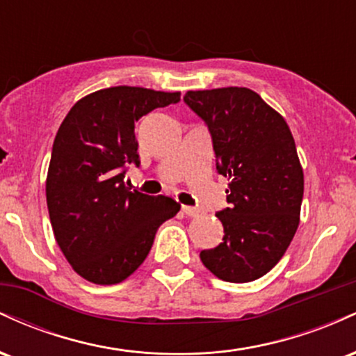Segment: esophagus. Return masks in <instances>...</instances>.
I'll list each match as a JSON object with an SVG mask.
<instances>
[{
	"instance_id": "1",
	"label": "esophagus",
	"mask_w": 356,
	"mask_h": 356,
	"mask_svg": "<svg viewBox=\"0 0 356 356\" xmlns=\"http://www.w3.org/2000/svg\"><path fill=\"white\" fill-rule=\"evenodd\" d=\"M182 211L184 214L191 216V218H195V216H199V212H201V209H197V207H191V206H182Z\"/></svg>"
}]
</instances>
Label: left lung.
Returning <instances> with one entry per match:
<instances>
[{"label": "left lung", "instance_id": "obj_1", "mask_svg": "<svg viewBox=\"0 0 356 356\" xmlns=\"http://www.w3.org/2000/svg\"><path fill=\"white\" fill-rule=\"evenodd\" d=\"M184 102L209 127L216 169L229 181V207L216 214L222 243L201 261L222 281H254L276 266L300 224L305 175L295 138L246 87L191 90Z\"/></svg>", "mask_w": 356, "mask_h": 356}]
</instances>
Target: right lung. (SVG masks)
Segmentation results:
<instances>
[{
    "label": "right lung",
    "mask_w": 356,
    "mask_h": 356,
    "mask_svg": "<svg viewBox=\"0 0 356 356\" xmlns=\"http://www.w3.org/2000/svg\"><path fill=\"white\" fill-rule=\"evenodd\" d=\"M181 100V92L110 87L76 102L53 142L47 204L53 234L73 271L95 284H117L144 263L155 232L181 204L125 186L138 161L137 120Z\"/></svg>",
    "instance_id": "right-lung-1"
}]
</instances>
